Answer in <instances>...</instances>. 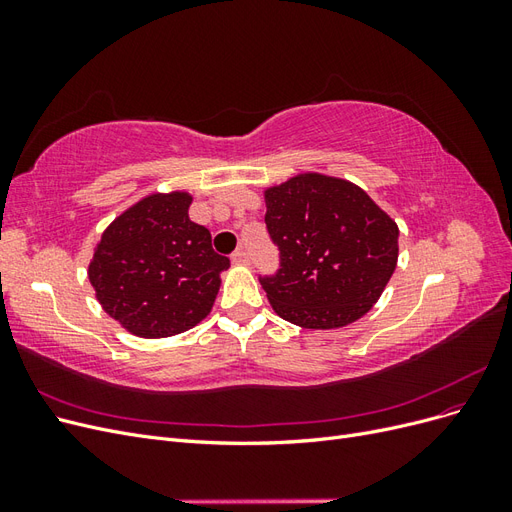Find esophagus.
<instances>
[{"mask_svg":"<svg viewBox=\"0 0 512 512\" xmlns=\"http://www.w3.org/2000/svg\"><path fill=\"white\" fill-rule=\"evenodd\" d=\"M230 260H232V265H250V256H247V252L245 250H237V252H232V256H230Z\"/></svg>","mask_w":512,"mask_h":512,"instance_id":"1","label":"esophagus"}]
</instances>
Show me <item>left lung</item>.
I'll use <instances>...</instances> for the list:
<instances>
[{
  "instance_id": "left-lung-1",
  "label": "left lung",
  "mask_w": 512,
  "mask_h": 512,
  "mask_svg": "<svg viewBox=\"0 0 512 512\" xmlns=\"http://www.w3.org/2000/svg\"><path fill=\"white\" fill-rule=\"evenodd\" d=\"M280 269L260 277L275 314L303 329L363 318L397 267L399 228L346 179L301 173L265 190Z\"/></svg>"
}]
</instances>
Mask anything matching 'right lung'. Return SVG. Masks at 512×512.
Segmentation results:
<instances>
[{"label": "right lung", "mask_w": 512, "mask_h": 512, "mask_svg": "<svg viewBox=\"0 0 512 512\" xmlns=\"http://www.w3.org/2000/svg\"><path fill=\"white\" fill-rule=\"evenodd\" d=\"M188 192H156L108 224L89 262L104 312L136 337L188 331L211 312L230 260L211 232L190 220Z\"/></svg>", "instance_id": "1"}]
</instances>
